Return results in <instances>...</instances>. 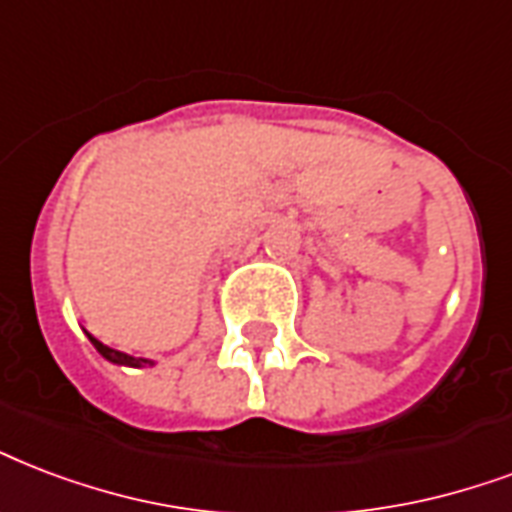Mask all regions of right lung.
<instances>
[{
	"mask_svg": "<svg viewBox=\"0 0 512 512\" xmlns=\"http://www.w3.org/2000/svg\"><path fill=\"white\" fill-rule=\"evenodd\" d=\"M85 335H88V341L93 343V349L99 351L101 357L112 362V365H126V368H147V365H155V362L147 360V357H131V354H126V351L112 349V346H107V343H101L99 338H93L88 330H85Z\"/></svg>",
	"mask_w": 512,
	"mask_h": 512,
	"instance_id": "add662e5",
	"label": "right lung"
}]
</instances>
